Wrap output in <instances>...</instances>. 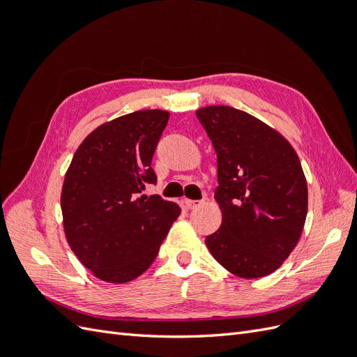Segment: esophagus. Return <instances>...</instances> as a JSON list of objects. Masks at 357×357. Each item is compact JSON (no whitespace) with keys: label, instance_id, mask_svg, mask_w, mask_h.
Returning <instances> with one entry per match:
<instances>
[{"label":"esophagus","instance_id":"34e87169","mask_svg":"<svg viewBox=\"0 0 357 357\" xmlns=\"http://www.w3.org/2000/svg\"><path fill=\"white\" fill-rule=\"evenodd\" d=\"M204 201H198V199H185V204H186V207L188 208H190V210H193V208H197V207H199V205L202 204Z\"/></svg>","mask_w":357,"mask_h":357}]
</instances>
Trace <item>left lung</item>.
I'll list each match as a JSON object with an SVG mask.
<instances>
[{"label":"left lung","instance_id":"obj_1","mask_svg":"<svg viewBox=\"0 0 357 357\" xmlns=\"http://www.w3.org/2000/svg\"><path fill=\"white\" fill-rule=\"evenodd\" d=\"M197 117L218 153L214 199L222 211L220 228L205 244L236 277L271 274L296 247L308 211L295 149L274 128L234 107H202Z\"/></svg>","mask_w":357,"mask_h":357}]
</instances>
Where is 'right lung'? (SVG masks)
<instances>
[{
    "mask_svg": "<svg viewBox=\"0 0 357 357\" xmlns=\"http://www.w3.org/2000/svg\"><path fill=\"white\" fill-rule=\"evenodd\" d=\"M165 110H139L100 125L75 150L61 210L79 261L107 283L122 284L152 265L180 207L142 193L156 183L152 158L168 123Z\"/></svg>",
    "mask_w": 357,
    "mask_h": 357,
    "instance_id": "right-lung-1",
    "label": "right lung"
}]
</instances>
